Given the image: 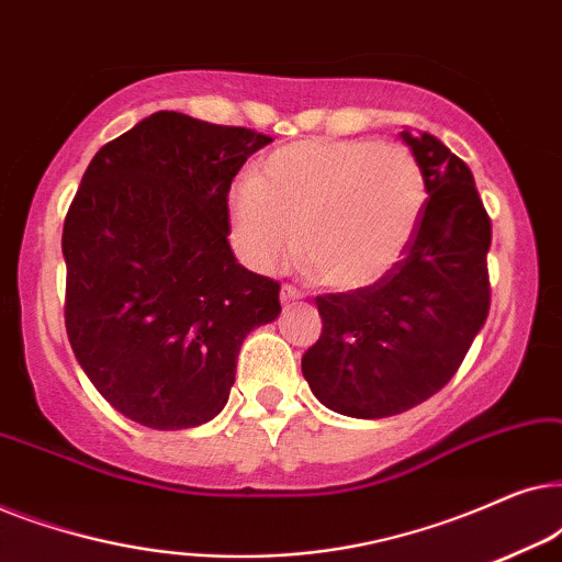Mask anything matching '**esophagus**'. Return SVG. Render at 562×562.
Wrapping results in <instances>:
<instances>
[{"label":"esophagus","mask_w":562,"mask_h":562,"mask_svg":"<svg viewBox=\"0 0 562 562\" xmlns=\"http://www.w3.org/2000/svg\"><path fill=\"white\" fill-rule=\"evenodd\" d=\"M302 299H304L302 291H299L296 286H291V283H283V286H281V304L283 306H291V304L302 302Z\"/></svg>","instance_id":"esophagus-1"}]
</instances>
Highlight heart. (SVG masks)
I'll list each match as a JSON object with an SVG mask.
<instances>
[{"mask_svg":"<svg viewBox=\"0 0 562 562\" xmlns=\"http://www.w3.org/2000/svg\"><path fill=\"white\" fill-rule=\"evenodd\" d=\"M427 176L404 145L302 140L273 150L229 194V235L268 271L294 250L327 286L363 289L409 248L427 210Z\"/></svg>","mask_w":562,"mask_h":562,"instance_id":"1","label":"heart"}]
</instances>
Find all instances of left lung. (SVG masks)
<instances>
[{
    "instance_id": "8db88e82",
    "label": "left lung",
    "mask_w": 562,
    "mask_h": 562,
    "mask_svg": "<svg viewBox=\"0 0 562 562\" xmlns=\"http://www.w3.org/2000/svg\"><path fill=\"white\" fill-rule=\"evenodd\" d=\"M427 176V210L398 263L371 286L317 296L322 335L302 373L327 409L383 419L427 402L488 317L491 220L473 173L429 133L404 130Z\"/></svg>"
}]
</instances>
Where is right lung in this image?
I'll return each mask as SVG.
<instances>
[{
    "instance_id": "obj_1",
    "label": "right lung",
    "mask_w": 562,
    "mask_h": 562,
    "mask_svg": "<svg viewBox=\"0 0 562 562\" xmlns=\"http://www.w3.org/2000/svg\"><path fill=\"white\" fill-rule=\"evenodd\" d=\"M271 137L156 112L99 148L64 222L66 333L94 389L150 429L227 404L250 329L279 317V281L237 263L227 194Z\"/></svg>"
}]
</instances>
